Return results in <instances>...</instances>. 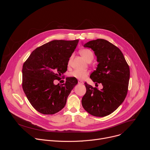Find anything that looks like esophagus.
<instances>
[{"label":"esophagus","instance_id":"esophagus-1","mask_svg":"<svg viewBox=\"0 0 150 150\" xmlns=\"http://www.w3.org/2000/svg\"><path fill=\"white\" fill-rule=\"evenodd\" d=\"M79 84H83V82H82V81H80V80H79L78 81V82Z\"/></svg>","mask_w":150,"mask_h":150}]
</instances>
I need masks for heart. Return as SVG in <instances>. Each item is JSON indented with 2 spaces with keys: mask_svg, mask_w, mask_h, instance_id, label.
<instances>
[{
  "mask_svg": "<svg viewBox=\"0 0 150 150\" xmlns=\"http://www.w3.org/2000/svg\"><path fill=\"white\" fill-rule=\"evenodd\" d=\"M80 54L87 61H89L94 59V54L93 52L90 49H82L80 51ZM70 60H69V63L70 62ZM88 73L89 72L88 71L75 69L69 74V76L70 77H72L79 80H83L88 75Z\"/></svg>",
  "mask_w": 150,
  "mask_h": 150,
  "instance_id": "1",
  "label": "heart"
}]
</instances>
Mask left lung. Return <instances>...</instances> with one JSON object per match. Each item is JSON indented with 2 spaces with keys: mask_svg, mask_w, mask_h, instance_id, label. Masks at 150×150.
Wrapping results in <instances>:
<instances>
[{
  "mask_svg": "<svg viewBox=\"0 0 150 150\" xmlns=\"http://www.w3.org/2000/svg\"><path fill=\"white\" fill-rule=\"evenodd\" d=\"M83 46L93 49L97 57V68L90 78L97 87L101 83L103 88L99 90L85 82L86 93L82 98V105L93 116H106L115 111L126 98L129 67L120 50L105 40H92Z\"/></svg>",
  "mask_w": 150,
  "mask_h": 150,
  "instance_id": "obj_1",
  "label": "left lung"
}]
</instances>
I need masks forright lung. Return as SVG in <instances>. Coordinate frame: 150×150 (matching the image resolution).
Returning a JSON list of instances; mask_svg holds the SVG:
<instances>
[{
	"mask_svg": "<svg viewBox=\"0 0 150 150\" xmlns=\"http://www.w3.org/2000/svg\"><path fill=\"white\" fill-rule=\"evenodd\" d=\"M78 41H50L35 49L24 63L23 88L32 106L39 113L53 115L65 107L78 81L69 77L61 85H54L53 82L67 71L69 58Z\"/></svg>",
	"mask_w": 150,
	"mask_h": 150,
	"instance_id": "obj_1",
	"label": "right lung"
}]
</instances>
